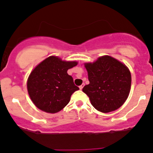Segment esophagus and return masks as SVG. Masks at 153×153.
<instances>
[{
	"label": "esophagus",
	"mask_w": 153,
	"mask_h": 153,
	"mask_svg": "<svg viewBox=\"0 0 153 153\" xmlns=\"http://www.w3.org/2000/svg\"><path fill=\"white\" fill-rule=\"evenodd\" d=\"M84 84H81V86H79V89H80V90H82L83 87H84Z\"/></svg>",
	"instance_id": "34e87169"
}]
</instances>
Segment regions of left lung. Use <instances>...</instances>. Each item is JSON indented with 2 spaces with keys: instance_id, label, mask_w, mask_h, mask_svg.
<instances>
[{
  "instance_id": "left-lung-1",
  "label": "left lung",
  "mask_w": 153,
  "mask_h": 153,
  "mask_svg": "<svg viewBox=\"0 0 153 153\" xmlns=\"http://www.w3.org/2000/svg\"><path fill=\"white\" fill-rule=\"evenodd\" d=\"M84 67L90 84L84 86L82 91L97 111L109 113L125 103L131 90V75L124 63L104 55L93 63H84Z\"/></svg>"
}]
</instances>
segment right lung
<instances>
[{
	"mask_svg": "<svg viewBox=\"0 0 153 153\" xmlns=\"http://www.w3.org/2000/svg\"><path fill=\"white\" fill-rule=\"evenodd\" d=\"M78 62L63 60L57 56H50L37 65L27 81L28 94L33 103L41 111L55 114L69 102L74 92L79 90L74 84L68 69Z\"/></svg>",
	"mask_w": 153,
	"mask_h": 153,
	"instance_id": "add662e5",
	"label": "right lung"
}]
</instances>
